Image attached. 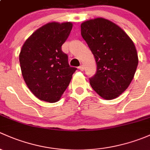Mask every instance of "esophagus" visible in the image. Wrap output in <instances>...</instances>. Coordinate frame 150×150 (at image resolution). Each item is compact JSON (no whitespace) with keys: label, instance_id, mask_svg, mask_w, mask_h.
I'll return each mask as SVG.
<instances>
[{"label":"esophagus","instance_id":"34e87169","mask_svg":"<svg viewBox=\"0 0 150 150\" xmlns=\"http://www.w3.org/2000/svg\"><path fill=\"white\" fill-rule=\"evenodd\" d=\"M79 69L80 71L84 70V66H83V65H81L80 66H79Z\"/></svg>","mask_w":150,"mask_h":150}]
</instances>
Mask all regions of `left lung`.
<instances>
[{
	"label": "left lung",
	"mask_w": 150,
	"mask_h": 150,
	"mask_svg": "<svg viewBox=\"0 0 150 150\" xmlns=\"http://www.w3.org/2000/svg\"><path fill=\"white\" fill-rule=\"evenodd\" d=\"M81 35L96 61V73L89 78L92 89L106 100L117 98L132 82L138 66L134 42L118 25L103 18L83 22Z\"/></svg>",
	"instance_id": "obj_1"
}]
</instances>
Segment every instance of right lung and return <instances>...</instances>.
I'll use <instances>...</instances> for the list:
<instances>
[{
    "label": "right lung",
    "instance_id": "obj_1",
    "mask_svg": "<svg viewBox=\"0 0 150 150\" xmlns=\"http://www.w3.org/2000/svg\"><path fill=\"white\" fill-rule=\"evenodd\" d=\"M72 29L71 22L48 23L25 41L19 54L21 73L38 99L55 103L69 85L76 68L71 67L61 46Z\"/></svg>",
    "mask_w": 150,
    "mask_h": 150
}]
</instances>
